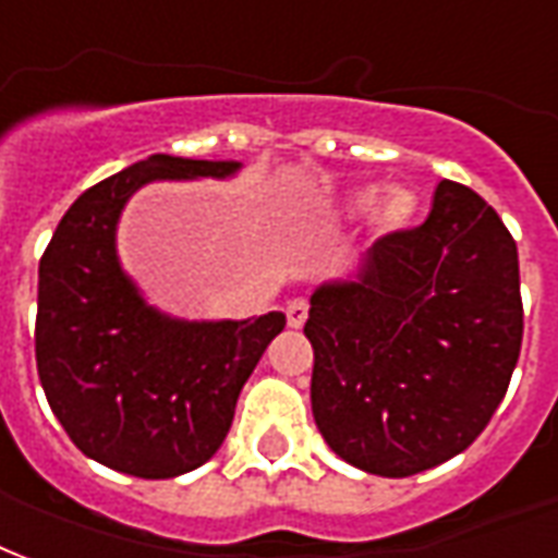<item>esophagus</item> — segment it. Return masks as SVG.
Here are the masks:
<instances>
[{
    "instance_id": "1",
    "label": "esophagus",
    "mask_w": 558,
    "mask_h": 558,
    "mask_svg": "<svg viewBox=\"0 0 558 558\" xmlns=\"http://www.w3.org/2000/svg\"><path fill=\"white\" fill-rule=\"evenodd\" d=\"M307 301L304 299H292L290 304H287V322H290V328H301L304 322H307Z\"/></svg>"
}]
</instances>
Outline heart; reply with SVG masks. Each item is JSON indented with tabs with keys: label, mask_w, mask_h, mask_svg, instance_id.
<instances>
[{
	"label": "heart",
	"mask_w": 558,
	"mask_h": 558,
	"mask_svg": "<svg viewBox=\"0 0 558 558\" xmlns=\"http://www.w3.org/2000/svg\"><path fill=\"white\" fill-rule=\"evenodd\" d=\"M378 201V189L375 185H366V189H357L349 201H345V209L352 216H361L369 206ZM416 213V197L408 192V189H390L387 195L381 197V204L375 206V225L381 233H399L411 225V218Z\"/></svg>",
	"instance_id": "obj_1"
}]
</instances>
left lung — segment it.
I'll return each mask as SVG.
<instances>
[{"mask_svg": "<svg viewBox=\"0 0 558 558\" xmlns=\"http://www.w3.org/2000/svg\"><path fill=\"white\" fill-rule=\"evenodd\" d=\"M304 333L325 444L373 476L437 468L509 390L523 340L518 245L473 189L440 180L423 225L316 287Z\"/></svg>", "mask_w": 558, "mask_h": 558, "instance_id": "1", "label": "left lung"}]
</instances>
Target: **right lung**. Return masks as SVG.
Returning <instances> with one entry per match:
<instances>
[{
  "label": "right lung",
  "mask_w": 558,
  "mask_h": 558,
  "mask_svg": "<svg viewBox=\"0 0 558 558\" xmlns=\"http://www.w3.org/2000/svg\"><path fill=\"white\" fill-rule=\"evenodd\" d=\"M239 162L153 153L82 192L37 268L35 354L44 393L70 440L138 478H174L225 444L236 399L287 325L177 319L147 304L118 257L126 201L156 180H227Z\"/></svg>",
  "instance_id": "obj_1"
}]
</instances>
